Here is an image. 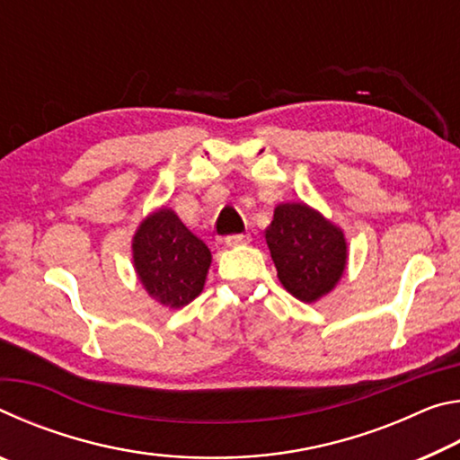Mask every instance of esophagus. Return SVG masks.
I'll return each instance as SVG.
<instances>
[{
	"instance_id": "obj_1",
	"label": "esophagus",
	"mask_w": 460,
	"mask_h": 460,
	"mask_svg": "<svg viewBox=\"0 0 460 460\" xmlns=\"http://www.w3.org/2000/svg\"><path fill=\"white\" fill-rule=\"evenodd\" d=\"M249 241V235L245 233H237V235H227L225 237V245H229V247H233V245H241V243H247Z\"/></svg>"
}]
</instances>
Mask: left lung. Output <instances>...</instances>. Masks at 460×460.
<instances>
[{"label":"left lung","instance_id":"1","mask_svg":"<svg viewBox=\"0 0 460 460\" xmlns=\"http://www.w3.org/2000/svg\"><path fill=\"white\" fill-rule=\"evenodd\" d=\"M266 241L279 282L302 302L331 292L345 271L342 231L302 202L276 207Z\"/></svg>","mask_w":460,"mask_h":460}]
</instances>
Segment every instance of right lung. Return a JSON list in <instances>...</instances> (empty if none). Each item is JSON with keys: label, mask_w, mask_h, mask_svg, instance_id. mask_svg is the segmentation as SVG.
Segmentation results:
<instances>
[{"label": "right lung", "mask_w": 460, "mask_h": 460, "mask_svg": "<svg viewBox=\"0 0 460 460\" xmlns=\"http://www.w3.org/2000/svg\"><path fill=\"white\" fill-rule=\"evenodd\" d=\"M134 263L139 282L160 305L181 308L205 286L211 252L170 208H160L139 225Z\"/></svg>", "instance_id": "1"}]
</instances>
